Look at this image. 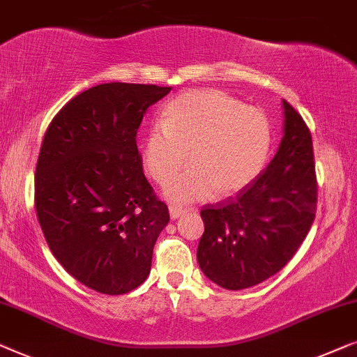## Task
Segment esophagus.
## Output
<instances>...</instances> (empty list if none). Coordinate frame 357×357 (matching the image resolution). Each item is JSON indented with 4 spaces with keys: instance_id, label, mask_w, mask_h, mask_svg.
<instances>
[{
    "instance_id": "34e87169",
    "label": "esophagus",
    "mask_w": 357,
    "mask_h": 357,
    "mask_svg": "<svg viewBox=\"0 0 357 357\" xmlns=\"http://www.w3.org/2000/svg\"><path fill=\"white\" fill-rule=\"evenodd\" d=\"M169 215H172V218L174 220V218H178V217H181V215H183L185 210L188 208H184V207H181V205H174V204H172L169 205Z\"/></svg>"
}]
</instances>
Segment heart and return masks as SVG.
<instances>
[{
  "label": "heart",
  "instance_id": "b5f03b06",
  "mask_svg": "<svg viewBox=\"0 0 357 357\" xmlns=\"http://www.w3.org/2000/svg\"><path fill=\"white\" fill-rule=\"evenodd\" d=\"M272 145L265 114L245 107L222 90L204 89L179 95L165 108L160 126L144 144V167L157 183L167 184L185 165L190 168L168 184V197L197 200L213 189L229 195L262 172Z\"/></svg>",
  "mask_w": 357,
  "mask_h": 357
}]
</instances>
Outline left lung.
<instances>
[{"mask_svg": "<svg viewBox=\"0 0 357 357\" xmlns=\"http://www.w3.org/2000/svg\"><path fill=\"white\" fill-rule=\"evenodd\" d=\"M284 135L268 167L252 183L200 210L205 229L197 260L225 289H244L278 273L293 259L317 212L312 135L283 100Z\"/></svg>", "mask_w": 357, "mask_h": 357, "instance_id": "1", "label": "left lung"}]
</instances>
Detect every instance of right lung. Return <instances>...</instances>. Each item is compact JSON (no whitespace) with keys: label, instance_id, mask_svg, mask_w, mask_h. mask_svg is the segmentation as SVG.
<instances>
[{"label":"right lung","instance_id":"add662e5","mask_svg":"<svg viewBox=\"0 0 357 357\" xmlns=\"http://www.w3.org/2000/svg\"><path fill=\"white\" fill-rule=\"evenodd\" d=\"M172 87L100 84L52 119L35 172V210L64 270L102 294H124L152 268L169 222L144 174L137 130L150 105Z\"/></svg>","mask_w":357,"mask_h":357}]
</instances>
